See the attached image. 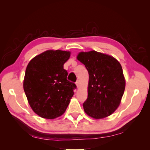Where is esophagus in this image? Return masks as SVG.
I'll return each mask as SVG.
<instances>
[{
	"mask_svg": "<svg viewBox=\"0 0 150 150\" xmlns=\"http://www.w3.org/2000/svg\"><path fill=\"white\" fill-rule=\"evenodd\" d=\"M76 86H77V87H78V86H79V81H76Z\"/></svg>",
	"mask_w": 150,
	"mask_h": 150,
	"instance_id": "1",
	"label": "esophagus"
}]
</instances>
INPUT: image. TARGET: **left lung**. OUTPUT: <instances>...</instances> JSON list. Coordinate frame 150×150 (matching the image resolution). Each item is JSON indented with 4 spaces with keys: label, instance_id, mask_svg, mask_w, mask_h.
Segmentation results:
<instances>
[{
    "label": "left lung",
    "instance_id": "8db88e82",
    "mask_svg": "<svg viewBox=\"0 0 150 150\" xmlns=\"http://www.w3.org/2000/svg\"><path fill=\"white\" fill-rule=\"evenodd\" d=\"M77 58L89 73L88 98L83 103L85 112L95 119L111 115L119 106L125 89L120 63L95 51L80 52Z\"/></svg>",
    "mask_w": 150,
    "mask_h": 150
}]
</instances>
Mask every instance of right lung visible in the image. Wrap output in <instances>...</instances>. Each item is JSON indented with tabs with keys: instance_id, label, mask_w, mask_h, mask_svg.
Segmentation results:
<instances>
[{
	"instance_id": "right-lung-1",
	"label": "right lung",
	"mask_w": 150,
	"mask_h": 150,
	"mask_svg": "<svg viewBox=\"0 0 150 150\" xmlns=\"http://www.w3.org/2000/svg\"><path fill=\"white\" fill-rule=\"evenodd\" d=\"M70 52L50 50L35 56L27 66L24 90L33 110L39 116L54 119L69 105L76 85L67 79L64 64Z\"/></svg>"
}]
</instances>
